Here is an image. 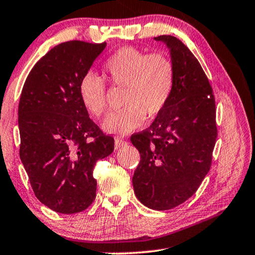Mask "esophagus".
<instances>
[{"label":"esophagus","instance_id":"34e87169","mask_svg":"<svg viewBox=\"0 0 255 255\" xmlns=\"http://www.w3.org/2000/svg\"><path fill=\"white\" fill-rule=\"evenodd\" d=\"M114 144H116V149H120L121 146H124L125 144H127V142L125 141L124 138L121 137H117L116 141H114Z\"/></svg>","mask_w":255,"mask_h":255}]
</instances>
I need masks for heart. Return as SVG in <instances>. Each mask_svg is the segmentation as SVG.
Segmentation results:
<instances>
[{
	"label": "heart",
	"mask_w": 255,
	"mask_h": 255,
	"mask_svg": "<svg viewBox=\"0 0 255 255\" xmlns=\"http://www.w3.org/2000/svg\"><path fill=\"white\" fill-rule=\"evenodd\" d=\"M104 75L113 87L126 88L124 107L103 123L104 130L125 135L139 128L145 117L152 120L166 109L174 91L177 69L166 53H146L124 47L104 63ZM78 95L91 116L102 117L107 109L106 84L98 75L88 73L78 85Z\"/></svg>",
	"instance_id": "1"
}]
</instances>
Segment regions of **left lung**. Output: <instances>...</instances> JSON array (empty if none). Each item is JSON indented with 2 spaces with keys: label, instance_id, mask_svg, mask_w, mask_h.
<instances>
[{
  "label": "left lung",
  "instance_id": "obj_1",
  "mask_svg": "<svg viewBox=\"0 0 255 255\" xmlns=\"http://www.w3.org/2000/svg\"><path fill=\"white\" fill-rule=\"evenodd\" d=\"M175 63L174 91L151 126L131 135L141 160L132 175L136 198L168 210L198 191L211 166L217 138L213 89L198 59L172 35H159Z\"/></svg>",
  "mask_w": 255,
  "mask_h": 255
}]
</instances>
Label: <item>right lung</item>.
<instances>
[{
  "label": "right lung",
  "mask_w": 255,
  "mask_h": 255,
  "mask_svg": "<svg viewBox=\"0 0 255 255\" xmlns=\"http://www.w3.org/2000/svg\"><path fill=\"white\" fill-rule=\"evenodd\" d=\"M106 47L71 40L35 63L18 105L19 156L37 199L61 214L87 209L96 198L93 167L114 138L89 118L78 95L82 77Z\"/></svg>",
  "instance_id": "obj_1"
}]
</instances>
